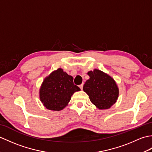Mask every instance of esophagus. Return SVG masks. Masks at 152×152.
<instances>
[{"label":"esophagus","instance_id":"1","mask_svg":"<svg viewBox=\"0 0 152 152\" xmlns=\"http://www.w3.org/2000/svg\"><path fill=\"white\" fill-rule=\"evenodd\" d=\"M83 83H82V84L81 85H80V89H81L82 90V89H83Z\"/></svg>","mask_w":152,"mask_h":152}]
</instances>
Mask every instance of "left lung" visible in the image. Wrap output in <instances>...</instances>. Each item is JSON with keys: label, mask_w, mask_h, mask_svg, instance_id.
<instances>
[{"label": "left lung", "mask_w": 152, "mask_h": 152, "mask_svg": "<svg viewBox=\"0 0 152 152\" xmlns=\"http://www.w3.org/2000/svg\"><path fill=\"white\" fill-rule=\"evenodd\" d=\"M88 75L89 79L83 85V91L98 109L110 108L119 96V88L114 79L99 69L89 71Z\"/></svg>", "instance_id": "left-lung-1"}]
</instances>
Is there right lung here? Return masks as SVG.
<instances>
[{
	"label": "right lung",
	"mask_w": 152,
	"mask_h": 152,
	"mask_svg": "<svg viewBox=\"0 0 152 152\" xmlns=\"http://www.w3.org/2000/svg\"><path fill=\"white\" fill-rule=\"evenodd\" d=\"M80 91L73 83V77L59 68L43 80L39 89L41 102L47 109L60 111L69 104L71 96Z\"/></svg>",
	"instance_id": "right-lung-1"
}]
</instances>
